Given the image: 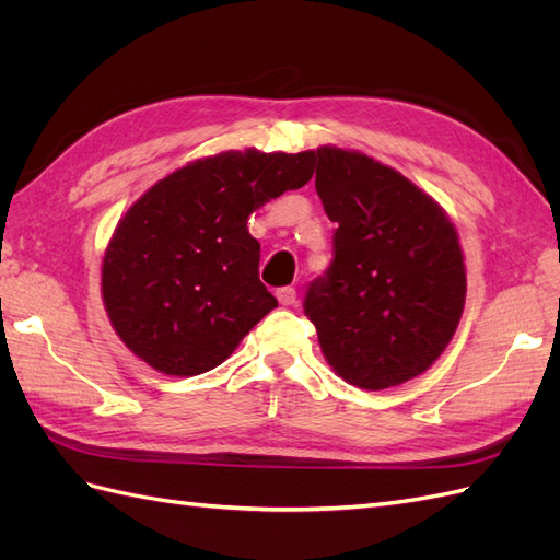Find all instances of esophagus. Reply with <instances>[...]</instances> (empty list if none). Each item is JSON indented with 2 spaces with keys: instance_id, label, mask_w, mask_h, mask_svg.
Instances as JSON below:
<instances>
[{
  "instance_id": "34e87169",
  "label": "esophagus",
  "mask_w": 560,
  "mask_h": 560,
  "mask_svg": "<svg viewBox=\"0 0 560 560\" xmlns=\"http://www.w3.org/2000/svg\"><path fill=\"white\" fill-rule=\"evenodd\" d=\"M280 306H294L296 303V290L294 287H280V290L276 292Z\"/></svg>"
}]
</instances>
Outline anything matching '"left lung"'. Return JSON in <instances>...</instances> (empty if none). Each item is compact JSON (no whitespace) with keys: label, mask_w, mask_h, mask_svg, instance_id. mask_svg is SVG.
Segmentation results:
<instances>
[{"label":"left lung","mask_w":560,"mask_h":560,"mask_svg":"<svg viewBox=\"0 0 560 560\" xmlns=\"http://www.w3.org/2000/svg\"><path fill=\"white\" fill-rule=\"evenodd\" d=\"M315 189L334 231V261L303 311L336 376L362 389L413 381L460 325L467 268L439 202L362 151L322 144Z\"/></svg>","instance_id":"obj_1"}]
</instances>
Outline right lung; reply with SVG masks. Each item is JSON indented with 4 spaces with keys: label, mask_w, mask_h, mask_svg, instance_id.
I'll use <instances>...</instances> for the list:
<instances>
[{
    "label": "right lung",
    "mask_w": 560,
    "mask_h": 560,
    "mask_svg": "<svg viewBox=\"0 0 560 560\" xmlns=\"http://www.w3.org/2000/svg\"><path fill=\"white\" fill-rule=\"evenodd\" d=\"M313 151H222L177 167L132 202L107 243L100 292L116 336L165 376L229 360L278 308L259 280L254 210L301 189Z\"/></svg>",
    "instance_id": "1"
}]
</instances>
